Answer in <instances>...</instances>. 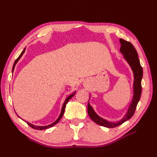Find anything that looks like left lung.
I'll list each match as a JSON object with an SVG mask.
<instances>
[{
    "label": "left lung",
    "mask_w": 157,
    "mask_h": 157,
    "mask_svg": "<svg viewBox=\"0 0 157 157\" xmlns=\"http://www.w3.org/2000/svg\"><path fill=\"white\" fill-rule=\"evenodd\" d=\"M120 42L121 44L120 52L122 54L124 58L130 66V67L134 73V94H133L132 100L128 109L126 115L122 119L116 122H109L104 118L98 115L94 111L92 107L90 104L88 103V113L91 119L96 122V124L107 128H115L122 124V123L129 120L134 115L137 103H138L141 94V79L143 77V69L141 66L140 59L138 58V54L134 46L130 42L124 40V39H120Z\"/></svg>",
    "instance_id": "1"
}]
</instances>
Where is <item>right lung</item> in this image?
<instances>
[{
    "instance_id": "right-lung-1",
    "label": "right lung",
    "mask_w": 157,
    "mask_h": 157,
    "mask_svg": "<svg viewBox=\"0 0 157 157\" xmlns=\"http://www.w3.org/2000/svg\"><path fill=\"white\" fill-rule=\"evenodd\" d=\"M25 48H24V50H23V52H21V54L20 55V56L18 57V58L16 59V60L15 61V62H14V63H13V67H12V73H13V70H14V67H15V65H16V63H17V61L20 60V59L21 58V57L22 56V55L23 54V53H24L25 52ZM75 93H76V92H75L73 94H71L70 96H69L67 98L65 99V101H64V103H63V106H62V108H61V113H60V115H59V117L58 118V119H57L55 122H54L53 123H52L51 124H50V125H48V126H36V125H34V124H31V123H29V122H27V124L29 125V126H30L31 128H34V129H36V130H44V129H47V128H50V127H52V126H54L55 124H56L57 123H58L59 121H60V119L61 118V117H63V114H64V112H65V107H66V104H67V103H68V101H69V99H71V98H72L73 97V96L75 94Z\"/></svg>"
}]
</instances>
